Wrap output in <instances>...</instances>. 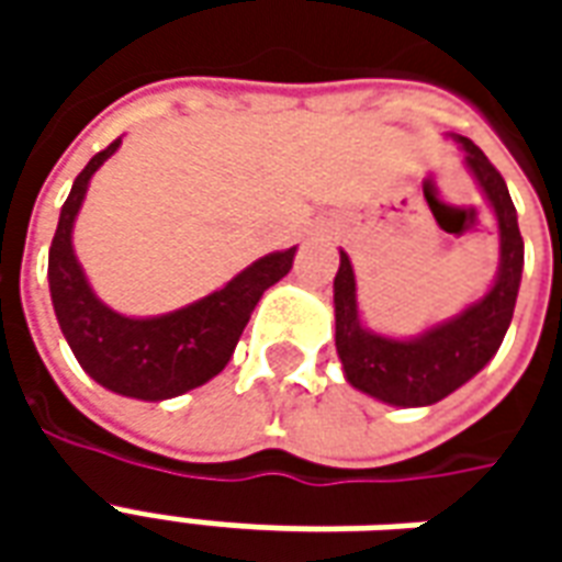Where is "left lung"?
I'll return each instance as SVG.
<instances>
[{
  "label": "left lung",
  "instance_id": "left-lung-1",
  "mask_svg": "<svg viewBox=\"0 0 562 562\" xmlns=\"http://www.w3.org/2000/svg\"><path fill=\"white\" fill-rule=\"evenodd\" d=\"M458 140L463 165L491 204L499 228V268L494 285L460 310L458 316L422 330L418 337L394 340L364 328L358 313V289L349 256L340 249V270L334 277V318H337V355L352 389L364 391L389 406H430L467 385L499 349L515 313L524 270V240L518 213L506 180L470 138Z\"/></svg>",
  "mask_w": 562,
  "mask_h": 562
}]
</instances>
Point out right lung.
<instances>
[{"mask_svg":"<svg viewBox=\"0 0 562 562\" xmlns=\"http://www.w3.org/2000/svg\"><path fill=\"white\" fill-rule=\"evenodd\" d=\"M116 147L120 138L92 156L59 210L47 256L50 301L78 364L102 389L135 401H171L225 370L261 294L292 270L297 246L258 258L222 289L165 316L135 318L116 313L92 292L71 246L75 220L92 173L114 156Z\"/></svg>","mask_w":562,"mask_h":562,"instance_id":"right-lung-1","label":"right lung"}]
</instances>
